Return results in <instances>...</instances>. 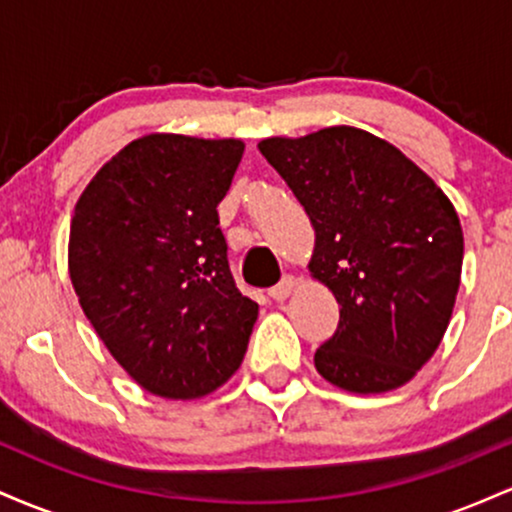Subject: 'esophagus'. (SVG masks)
<instances>
[{"instance_id":"1","label":"esophagus","mask_w":512,"mask_h":512,"mask_svg":"<svg viewBox=\"0 0 512 512\" xmlns=\"http://www.w3.org/2000/svg\"><path fill=\"white\" fill-rule=\"evenodd\" d=\"M293 289H296V279H293V276H284V279H281L279 284L269 289V296H272L274 301L281 303V301H286V298L291 296Z\"/></svg>"}]
</instances>
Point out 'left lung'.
I'll list each match as a JSON object with an SVG mask.
<instances>
[{"label":"left lung","mask_w":512,"mask_h":512,"mask_svg":"<svg viewBox=\"0 0 512 512\" xmlns=\"http://www.w3.org/2000/svg\"><path fill=\"white\" fill-rule=\"evenodd\" d=\"M257 149L303 204L315 231L310 276L339 303L317 373L354 395L407 385L443 342L460 289L464 238L448 195L358 127L269 137Z\"/></svg>","instance_id":"obj_1"}]
</instances>
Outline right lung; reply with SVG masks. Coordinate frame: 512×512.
Listing matches in <instances>:
<instances>
[{
  "instance_id": "add662e5",
  "label": "right lung",
  "mask_w": 512,
  "mask_h": 512,
  "mask_svg": "<svg viewBox=\"0 0 512 512\" xmlns=\"http://www.w3.org/2000/svg\"><path fill=\"white\" fill-rule=\"evenodd\" d=\"M240 139L151 132L103 163L69 226V279L105 349L163 399L219 390L243 363L257 303L219 228Z\"/></svg>"
}]
</instances>
